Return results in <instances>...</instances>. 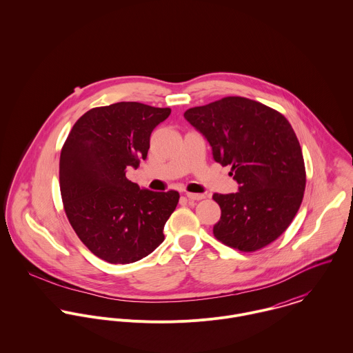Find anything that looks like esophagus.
<instances>
[{
  "instance_id": "34e87169",
  "label": "esophagus",
  "mask_w": 353,
  "mask_h": 353,
  "mask_svg": "<svg viewBox=\"0 0 353 353\" xmlns=\"http://www.w3.org/2000/svg\"><path fill=\"white\" fill-rule=\"evenodd\" d=\"M185 196H186L188 200H192V201H200V200L205 199L203 194H196V193H186Z\"/></svg>"
}]
</instances>
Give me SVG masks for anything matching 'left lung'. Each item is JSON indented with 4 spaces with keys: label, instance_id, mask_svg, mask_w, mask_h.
Listing matches in <instances>:
<instances>
[{
    "label": "left lung",
    "instance_id": "obj_1",
    "mask_svg": "<svg viewBox=\"0 0 353 353\" xmlns=\"http://www.w3.org/2000/svg\"><path fill=\"white\" fill-rule=\"evenodd\" d=\"M185 119L208 140L214 161L231 165L239 185L238 193L213 194L221 209L216 239L241 252L276 241L299 210L305 188L302 148L291 123L241 97L189 108Z\"/></svg>",
    "mask_w": 353,
    "mask_h": 353
}]
</instances>
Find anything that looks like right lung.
<instances>
[{
  "instance_id": "add662e5",
  "label": "right lung",
  "mask_w": 353,
  "mask_h": 353,
  "mask_svg": "<svg viewBox=\"0 0 353 353\" xmlns=\"http://www.w3.org/2000/svg\"><path fill=\"white\" fill-rule=\"evenodd\" d=\"M171 114L137 101L87 111L59 157L65 213L80 241L110 263H132L164 241V224L179 193L141 189L126 178L150 150L152 130Z\"/></svg>"
}]
</instances>
